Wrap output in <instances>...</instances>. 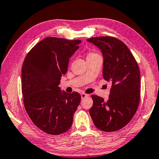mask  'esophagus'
I'll return each instance as SVG.
<instances>
[{"label":"esophagus","mask_w":159,"mask_h":159,"mask_svg":"<svg viewBox=\"0 0 159 159\" xmlns=\"http://www.w3.org/2000/svg\"><path fill=\"white\" fill-rule=\"evenodd\" d=\"M88 96V95L86 94V93H81V98H86Z\"/></svg>","instance_id":"esophagus-1"}]
</instances>
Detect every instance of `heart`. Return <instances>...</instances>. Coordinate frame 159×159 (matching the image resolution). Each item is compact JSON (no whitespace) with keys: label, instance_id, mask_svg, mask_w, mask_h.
<instances>
[{"label":"heart","instance_id":"heart-1","mask_svg":"<svg viewBox=\"0 0 159 159\" xmlns=\"http://www.w3.org/2000/svg\"><path fill=\"white\" fill-rule=\"evenodd\" d=\"M96 55V54H94V53H90V54L88 55V56H89V55Z\"/></svg>","mask_w":159,"mask_h":159}]
</instances>
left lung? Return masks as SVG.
Returning <instances> with one entry per match:
<instances>
[{"label":"left lung","instance_id":"obj_1","mask_svg":"<svg viewBox=\"0 0 159 159\" xmlns=\"http://www.w3.org/2000/svg\"><path fill=\"white\" fill-rule=\"evenodd\" d=\"M102 51L103 77L112 86L107 101L92 95L93 104L89 112L94 125L101 131L112 132L125 126L139 104L140 72L126 45L110 36L87 39Z\"/></svg>","mask_w":159,"mask_h":159}]
</instances>
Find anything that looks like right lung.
Instances as JSON below:
<instances>
[{"label":"right lung","mask_w":159,"mask_h":159,"mask_svg":"<svg viewBox=\"0 0 159 159\" xmlns=\"http://www.w3.org/2000/svg\"><path fill=\"white\" fill-rule=\"evenodd\" d=\"M81 43V40L48 37L35 45L23 62L25 108L33 123L49 134H61L71 128L80 103L79 93H68L58 85L67 72L69 58Z\"/></svg>","instance_id":"right-lung-1"}]
</instances>
